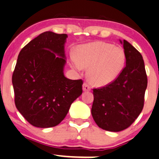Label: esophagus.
<instances>
[{
    "label": "esophagus",
    "mask_w": 159,
    "mask_h": 159,
    "mask_svg": "<svg viewBox=\"0 0 159 159\" xmlns=\"http://www.w3.org/2000/svg\"><path fill=\"white\" fill-rule=\"evenodd\" d=\"M83 90L84 91H90L91 90V87L87 83H84L83 84Z\"/></svg>",
    "instance_id": "obj_1"
}]
</instances>
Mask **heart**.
<instances>
[{
	"label": "heart",
	"instance_id": "obj_1",
	"mask_svg": "<svg viewBox=\"0 0 159 159\" xmlns=\"http://www.w3.org/2000/svg\"><path fill=\"white\" fill-rule=\"evenodd\" d=\"M125 60L121 48L102 41L79 46L77 57H71L72 64L76 69L89 67V80L97 86L113 81L124 68Z\"/></svg>",
	"mask_w": 159,
	"mask_h": 159
}]
</instances>
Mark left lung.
<instances>
[{
    "label": "left lung",
    "instance_id": "1",
    "mask_svg": "<svg viewBox=\"0 0 159 159\" xmlns=\"http://www.w3.org/2000/svg\"><path fill=\"white\" fill-rule=\"evenodd\" d=\"M126 65L107 85L93 89L92 115L99 128L120 132L132 125L143 111L148 85L145 63L140 53L125 40Z\"/></svg>",
    "mask_w": 159,
    "mask_h": 159
}]
</instances>
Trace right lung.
Returning <instances> with one entry per match:
<instances>
[{
    "instance_id": "obj_1",
    "label": "right lung",
    "mask_w": 159,
    "mask_h": 159,
    "mask_svg": "<svg viewBox=\"0 0 159 159\" xmlns=\"http://www.w3.org/2000/svg\"><path fill=\"white\" fill-rule=\"evenodd\" d=\"M67 37L44 32L19 54L12 75L14 102L23 117L36 127L58 125L83 92V80L68 79L63 73Z\"/></svg>"
}]
</instances>
